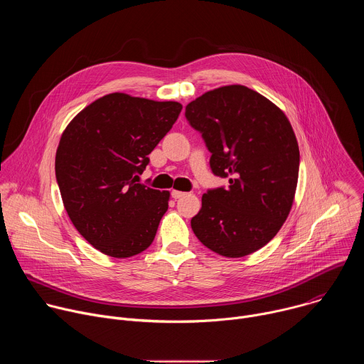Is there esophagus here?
I'll use <instances>...</instances> for the list:
<instances>
[{
	"mask_svg": "<svg viewBox=\"0 0 364 364\" xmlns=\"http://www.w3.org/2000/svg\"><path fill=\"white\" fill-rule=\"evenodd\" d=\"M171 196H173V198H181V197H184L186 196V193L184 191H178V190H173L171 191Z\"/></svg>",
	"mask_w": 364,
	"mask_h": 364,
	"instance_id": "esophagus-1",
	"label": "esophagus"
}]
</instances>
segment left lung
I'll return each mask as SVG.
<instances>
[{
    "mask_svg": "<svg viewBox=\"0 0 364 364\" xmlns=\"http://www.w3.org/2000/svg\"><path fill=\"white\" fill-rule=\"evenodd\" d=\"M188 124L210 151L215 176L229 187L207 190L191 219L197 239L226 257L264 247L292 207L299 149L285 114L242 85L205 92L186 107Z\"/></svg>",
    "mask_w": 364,
    "mask_h": 364,
    "instance_id": "1",
    "label": "left lung"
}]
</instances>
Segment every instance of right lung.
Returning <instances> with one entry per match:
<instances>
[{"label":"right lung","mask_w":364,"mask_h":364,"mask_svg":"<svg viewBox=\"0 0 364 364\" xmlns=\"http://www.w3.org/2000/svg\"><path fill=\"white\" fill-rule=\"evenodd\" d=\"M181 109L178 102L117 92L92 102L66 127L56 180L72 223L102 253L129 257L152 243L170 193L138 180Z\"/></svg>","instance_id":"right-lung-1"}]
</instances>
